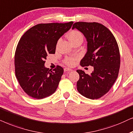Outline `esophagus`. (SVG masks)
I'll use <instances>...</instances> for the list:
<instances>
[{"mask_svg": "<svg viewBox=\"0 0 133 133\" xmlns=\"http://www.w3.org/2000/svg\"><path fill=\"white\" fill-rule=\"evenodd\" d=\"M64 70L65 72H70V71H72V69H70L69 68H65L64 69Z\"/></svg>", "mask_w": 133, "mask_h": 133, "instance_id": "1", "label": "esophagus"}]
</instances>
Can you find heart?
<instances>
[{
  "label": "heart",
  "mask_w": 133,
  "mask_h": 133,
  "mask_svg": "<svg viewBox=\"0 0 133 133\" xmlns=\"http://www.w3.org/2000/svg\"><path fill=\"white\" fill-rule=\"evenodd\" d=\"M68 38L71 42L75 41L76 40L79 39H83V36L80 31L78 30H72L68 33ZM76 60V58L74 57H67L64 60V63L65 64L72 66L75 64V61Z\"/></svg>",
  "instance_id": "b5f03b06"
}]
</instances>
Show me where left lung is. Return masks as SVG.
I'll return each instance as SVG.
<instances>
[{
  "instance_id": "8db88e82",
  "label": "left lung",
  "mask_w": 133,
  "mask_h": 133,
  "mask_svg": "<svg viewBox=\"0 0 133 133\" xmlns=\"http://www.w3.org/2000/svg\"><path fill=\"white\" fill-rule=\"evenodd\" d=\"M74 28L81 31L88 42L87 52L80 65L94 67L90 75L82 70H77L79 75L77 90L88 98H100L110 90L117 78L120 64L117 42L108 28L99 23L78 22L73 25Z\"/></svg>"
}]
</instances>
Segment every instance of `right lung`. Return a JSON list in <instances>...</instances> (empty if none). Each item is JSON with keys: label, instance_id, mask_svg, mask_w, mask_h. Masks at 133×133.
<instances>
[{"label": "right lung", "instance_id": "add662e5", "mask_svg": "<svg viewBox=\"0 0 133 133\" xmlns=\"http://www.w3.org/2000/svg\"><path fill=\"white\" fill-rule=\"evenodd\" d=\"M73 22L39 24L21 37L15 56V74L21 87L36 99L50 96L57 89L64 69L44 66L47 55L55 53L59 39L71 28Z\"/></svg>", "mask_w": 133, "mask_h": 133}]
</instances>
